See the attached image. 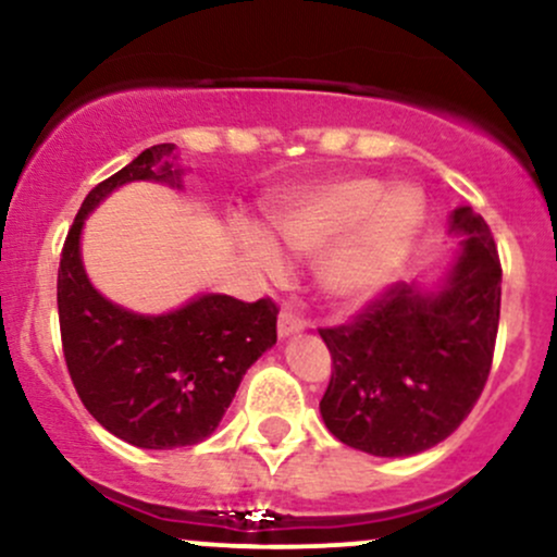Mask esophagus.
<instances>
[{
  "label": "esophagus",
  "mask_w": 557,
  "mask_h": 557,
  "mask_svg": "<svg viewBox=\"0 0 557 557\" xmlns=\"http://www.w3.org/2000/svg\"><path fill=\"white\" fill-rule=\"evenodd\" d=\"M304 327H307V320H304L301 314H296L290 307H283V311H280V322H277L280 338H288V335L301 333Z\"/></svg>",
  "instance_id": "esophagus-1"
}]
</instances>
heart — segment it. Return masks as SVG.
Listing matches in <instances>:
<instances>
[{"label": "heart", "instance_id": "heart-1", "mask_svg": "<svg viewBox=\"0 0 557 557\" xmlns=\"http://www.w3.org/2000/svg\"><path fill=\"white\" fill-rule=\"evenodd\" d=\"M274 235L296 256H320L322 290L338 304H359L375 296L399 272L420 209L405 193H386L370 176H344L320 182L288 195L269 211ZM250 253L277 274L283 269L277 248L261 232L246 235Z\"/></svg>", "mask_w": 557, "mask_h": 557}]
</instances>
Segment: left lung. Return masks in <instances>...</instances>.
Instances as JSON below:
<instances>
[{"label": "left lung", "instance_id": "1", "mask_svg": "<svg viewBox=\"0 0 557 557\" xmlns=\"http://www.w3.org/2000/svg\"><path fill=\"white\" fill-rule=\"evenodd\" d=\"M462 235L438 290L396 283L338 327H320L333 375L320 401L327 431L375 457L436 447L479 401L499 327L503 267L484 216L451 213Z\"/></svg>", "mask_w": 557, "mask_h": 557}]
</instances>
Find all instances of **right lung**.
I'll list each match as a JSON object with an SVG mask.
<instances>
[{
    "mask_svg": "<svg viewBox=\"0 0 557 557\" xmlns=\"http://www.w3.org/2000/svg\"><path fill=\"white\" fill-rule=\"evenodd\" d=\"M174 145H152L84 198L63 243L58 314L78 399L113 436L143 449L198 444L216 431L243 375L277 344V304L209 293L161 317L115 307L91 288L78 237L87 213L137 180L180 185Z\"/></svg>",
    "mask_w": 557,
    "mask_h": 557,
    "instance_id": "right-lung-1",
    "label": "right lung"
}]
</instances>
